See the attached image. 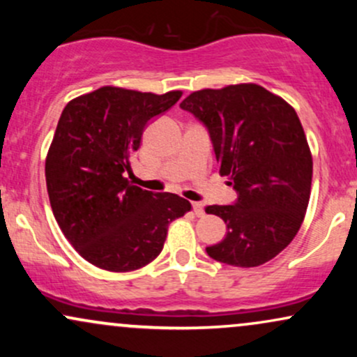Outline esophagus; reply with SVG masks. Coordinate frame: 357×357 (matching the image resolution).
I'll return each mask as SVG.
<instances>
[{"instance_id":"obj_1","label":"esophagus","mask_w":357,"mask_h":357,"mask_svg":"<svg viewBox=\"0 0 357 357\" xmlns=\"http://www.w3.org/2000/svg\"><path fill=\"white\" fill-rule=\"evenodd\" d=\"M192 211H195L196 216H203L204 215V204L199 202L192 203Z\"/></svg>"}]
</instances>
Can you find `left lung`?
Segmentation results:
<instances>
[{
	"label": "left lung",
	"instance_id": "left-lung-1",
	"mask_svg": "<svg viewBox=\"0 0 357 357\" xmlns=\"http://www.w3.org/2000/svg\"><path fill=\"white\" fill-rule=\"evenodd\" d=\"M179 107L206 126L220 174L238 192L233 204L206 206L227 225L213 260L258 267L297 235L312 184V154L297 112L257 84L192 92Z\"/></svg>",
	"mask_w": 357,
	"mask_h": 357
}]
</instances>
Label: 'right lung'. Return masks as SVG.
<instances>
[{
  "label": "right lung",
  "mask_w": 357,
  "mask_h": 357,
  "mask_svg": "<svg viewBox=\"0 0 357 357\" xmlns=\"http://www.w3.org/2000/svg\"><path fill=\"white\" fill-rule=\"evenodd\" d=\"M181 96L107 85L65 105L45 161L48 198L65 238L96 267L130 272L151 264L171 221L191 210L181 196L129 181L147 122Z\"/></svg>",
  "instance_id": "add662e5"
}]
</instances>
